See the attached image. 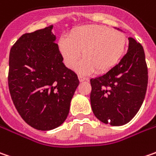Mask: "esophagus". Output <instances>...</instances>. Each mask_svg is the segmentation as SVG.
I'll return each instance as SVG.
<instances>
[{
    "mask_svg": "<svg viewBox=\"0 0 156 156\" xmlns=\"http://www.w3.org/2000/svg\"><path fill=\"white\" fill-rule=\"evenodd\" d=\"M78 77H79V80H80V82H84V81L88 80L86 77H84V76H82V75H79Z\"/></svg>",
    "mask_w": 156,
    "mask_h": 156,
    "instance_id": "34e87169",
    "label": "esophagus"
}]
</instances>
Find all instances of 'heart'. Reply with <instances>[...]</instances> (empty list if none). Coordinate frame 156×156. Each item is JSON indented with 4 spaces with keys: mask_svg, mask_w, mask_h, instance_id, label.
Returning a JSON list of instances; mask_svg holds the SVG:
<instances>
[{
    "mask_svg": "<svg viewBox=\"0 0 156 156\" xmlns=\"http://www.w3.org/2000/svg\"><path fill=\"white\" fill-rule=\"evenodd\" d=\"M126 44L127 37L123 31L104 25H86L74 29L68 37H61L58 48L66 66L74 67L83 55L77 66L79 72L90 73L97 69L104 73L119 63Z\"/></svg>",
    "mask_w": 156,
    "mask_h": 156,
    "instance_id": "1",
    "label": "heart"
}]
</instances>
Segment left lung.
<instances>
[{"label": "left lung", "instance_id": "1", "mask_svg": "<svg viewBox=\"0 0 156 156\" xmlns=\"http://www.w3.org/2000/svg\"><path fill=\"white\" fill-rule=\"evenodd\" d=\"M128 49L119 64L104 75L90 79L93 113L111 126L128 123L141 107L147 92L148 75L144 49L132 37Z\"/></svg>", "mask_w": 156, "mask_h": 156}]
</instances>
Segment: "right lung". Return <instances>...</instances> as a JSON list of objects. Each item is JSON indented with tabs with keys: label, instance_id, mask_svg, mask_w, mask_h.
<instances>
[{
	"label": "right lung",
	"instance_id": "1",
	"mask_svg": "<svg viewBox=\"0 0 156 156\" xmlns=\"http://www.w3.org/2000/svg\"><path fill=\"white\" fill-rule=\"evenodd\" d=\"M52 28L22 35L9 52L12 101L22 119L41 131L56 128L66 120L80 83L77 74L62 62Z\"/></svg>",
	"mask_w": 156,
	"mask_h": 156
}]
</instances>
